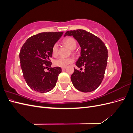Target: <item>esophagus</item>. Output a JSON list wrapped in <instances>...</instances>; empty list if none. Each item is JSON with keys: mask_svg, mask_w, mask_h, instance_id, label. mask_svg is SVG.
Instances as JSON below:
<instances>
[{"mask_svg": "<svg viewBox=\"0 0 133 133\" xmlns=\"http://www.w3.org/2000/svg\"><path fill=\"white\" fill-rule=\"evenodd\" d=\"M65 69H66L65 67V68H62V71H64Z\"/></svg>", "mask_w": 133, "mask_h": 133, "instance_id": "obj_1", "label": "esophagus"}]
</instances>
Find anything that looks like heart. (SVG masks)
<instances>
[{"label": "heart", "mask_w": 133, "mask_h": 133, "mask_svg": "<svg viewBox=\"0 0 133 133\" xmlns=\"http://www.w3.org/2000/svg\"><path fill=\"white\" fill-rule=\"evenodd\" d=\"M64 43L66 45L69 46L71 50H74L76 48L77 43H76L75 39L72 37H68L64 39ZM59 45L58 43H55L52 48V54L55 57L58 55V53ZM74 62V58L73 57H68V58H63L59 57L55 59L53 61V64L55 66L65 68L69 64L72 63Z\"/></svg>", "instance_id": "1"}]
</instances>
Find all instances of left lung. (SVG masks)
I'll use <instances>...</instances> for the list:
<instances>
[{
	"instance_id": "1",
	"label": "left lung",
	"mask_w": 133,
	"mask_h": 133,
	"mask_svg": "<svg viewBox=\"0 0 133 133\" xmlns=\"http://www.w3.org/2000/svg\"><path fill=\"white\" fill-rule=\"evenodd\" d=\"M73 36L81 47L80 57L76 63L71 80L76 89L84 92L95 90L101 84L108 61V49L101 39L89 32L78 29L67 31L65 36ZM85 69L82 72L81 67Z\"/></svg>"
}]
</instances>
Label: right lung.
Wrapping results in <instances>:
<instances>
[{
    "label": "right lung",
    "mask_w": 133,
    "mask_h": 133,
    "mask_svg": "<svg viewBox=\"0 0 133 133\" xmlns=\"http://www.w3.org/2000/svg\"><path fill=\"white\" fill-rule=\"evenodd\" d=\"M63 34V31L39 33L28 38L22 46L21 66L24 78L32 90L44 93L55 87L61 68H50L46 72L44 69L50 67L52 48Z\"/></svg>",
    "instance_id": "1"
}]
</instances>
